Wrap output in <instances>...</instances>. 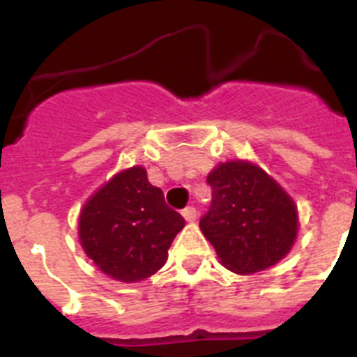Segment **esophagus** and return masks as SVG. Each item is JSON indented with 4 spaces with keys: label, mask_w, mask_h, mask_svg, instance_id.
Listing matches in <instances>:
<instances>
[{
    "label": "esophagus",
    "mask_w": 357,
    "mask_h": 357,
    "mask_svg": "<svg viewBox=\"0 0 357 357\" xmlns=\"http://www.w3.org/2000/svg\"><path fill=\"white\" fill-rule=\"evenodd\" d=\"M197 209L195 207H185L184 211H182V216H184L185 222H195L197 220Z\"/></svg>",
    "instance_id": "34e87169"
}]
</instances>
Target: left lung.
I'll list each match as a JSON object with an SVG mask.
<instances>
[{"label":"left lung","instance_id":"obj_1","mask_svg":"<svg viewBox=\"0 0 357 357\" xmlns=\"http://www.w3.org/2000/svg\"><path fill=\"white\" fill-rule=\"evenodd\" d=\"M211 207L200 229L222 264L241 275L279 263L296 238L291 198L261 168L243 160L220 164L209 176Z\"/></svg>","mask_w":357,"mask_h":357}]
</instances>
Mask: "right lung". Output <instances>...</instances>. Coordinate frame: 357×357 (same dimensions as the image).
I'll use <instances>...</instances> for the list:
<instances>
[{"mask_svg": "<svg viewBox=\"0 0 357 357\" xmlns=\"http://www.w3.org/2000/svg\"><path fill=\"white\" fill-rule=\"evenodd\" d=\"M184 227L169 209L146 169L121 172L89 198L80 213L78 234L85 254L100 270L121 282L153 275L168 259V248Z\"/></svg>", "mask_w": 357, "mask_h": 357, "instance_id": "add662e5", "label": "right lung"}]
</instances>
